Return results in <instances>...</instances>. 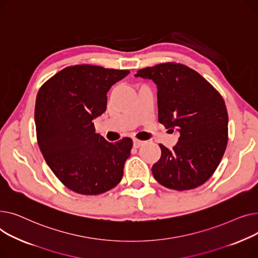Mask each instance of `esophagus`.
<instances>
[{
	"mask_svg": "<svg viewBox=\"0 0 258 258\" xmlns=\"http://www.w3.org/2000/svg\"><path fill=\"white\" fill-rule=\"evenodd\" d=\"M144 143H145V142L135 139V140H133V147H134V148H140L142 145H144Z\"/></svg>",
	"mask_w": 258,
	"mask_h": 258,
	"instance_id": "34e87169",
	"label": "esophagus"
}]
</instances>
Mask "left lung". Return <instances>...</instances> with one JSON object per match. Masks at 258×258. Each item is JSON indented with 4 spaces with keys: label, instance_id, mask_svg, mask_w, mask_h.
I'll list each match as a JSON object with an SVG mask.
<instances>
[{
    "label": "left lung",
    "instance_id": "obj_1",
    "mask_svg": "<svg viewBox=\"0 0 258 258\" xmlns=\"http://www.w3.org/2000/svg\"><path fill=\"white\" fill-rule=\"evenodd\" d=\"M135 76L156 83L158 122L180 133L173 149L159 144L161 156L152 166L154 178L176 190L202 185L217 170L228 143L224 99L199 73L180 63H160Z\"/></svg>",
    "mask_w": 258,
    "mask_h": 258
}]
</instances>
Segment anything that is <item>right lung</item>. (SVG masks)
<instances>
[{
    "mask_svg": "<svg viewBox=\"0 0 258 258\" xmlns=\"http://www.w3.org/2000/svg\"><path fill=\"white\" fill-rule=\"evenodd\" d=\"M129 73L73 66L38 90L34 117L39 149L55 176L75 192L100 195L122 180L132 140L109 143L95 132L93 120L106 111L110 87Z\"/></svg>",
    "mask_w": 258,
    "mask_h": 258,
    "instance_id": "right-lung-1",
    "label": "right lung"
}]
</instances>
